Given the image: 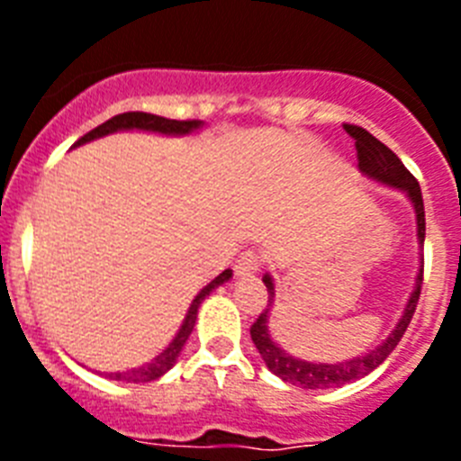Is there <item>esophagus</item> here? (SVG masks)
I'll list each match as a JSON object with an SVG mask.
<instances>
[{
  "label": "esophagus",
  "mask_w": 461,
  "mask_h": 461,
  "mask_svg": "<svg viewBox=\"0 0 461 461\" xmlns=\"http://www.w3.org/2000/svg\"><path fill=\"white\" fill-rule=\"evenodd\" d=\"M258 270H260V258L256 251H244V254L238 258V263H235V275H238L240 279H247V276L256 275Z\"/></svg>",
  "instance_id": "34e87169"
}]
</instances>
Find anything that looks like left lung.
I'll return each mask as SVG.
<instances>
[{"label": "left lung", "instance_id": "1", "mask_svg": "<svg viewBox=\"0 0 461 461\" xmlns=\"http://www.w3.org/2000/svg\"><path fill=\"white\" fill-rule=\"evenodd\" d=\"M346 133L356 140L357 148V158H360V173L367 177V180L378 182L383 186H390V189H397L406 195L411 201L415 214V226H418V244H420V267H418V275H415V286L413 293L409 295V303H406L404 312H402V319L397 321V325L393 328L385 339L378 346H374L372 351L362 353V356L351 357V360L344 362H309L303 357H295L291 353H286L272 339L270 335V312L272 304H275V279L270 275L263 276V284L267 288V309L260 313L256 323L251 325V339H254L256 348H258L260 357L266 362V367L270 369L275 376H279L281 381L297 385V388L304 390H325V388H341L346 383H353L357 378H365L367 374H372L378 365L385 362V357L394 351V346L399 344V339L404 337L406 328H409L411 319H413V312L418 307V300H420V286H422V244H425V203H422V191L420 185L415 182L413 175L404 168V164L399 161L397 154L390 148H385L378 138H374L372 133L360 129V126L346 124Z\"/></svg>", "mask_w": 461, "mask_h": 461}]
</instances>
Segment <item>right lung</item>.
I'll return each instance as SVG.
<instances>
[{
    "instance_id": "obj_1",
    "label": "right lung",
    "mask_w": 461,
    "mask_h": 461,
    "mask_svg": "<svg viewBox=\"0 0 461 461\" xmlns=\"http://www.w3.org/2000/svg\"><path fill=\"white\" fill-rule=\"evenodd\" d=\"M198 129H203L201 120L180 122V120H168V117L149 115V113H122V115L110 117L108 122H104V124H99L89 133H85V136L80 138L73 148H80V145H85V142H92L96 140V138L110 136V133H117V131H148V133H161V136H189V133H195ZM230 276H233V270H223L221 275L214 276V279H212L210 284H207V286L194 297V303H191L189 312H186L185 321H182L180 330H177V335L173 337V341H170V344L166 346L164 351L158 353L157 357L145 362L142 367L126 369V372L105 374V378H110V381H122V383H149L164 376L168 369H173V365L177 362V357H180L182 348H185L186 339H189V335L194 332L198 307H201L203 300H205L214 288H219L221 284H228Z\"/></svg>"
}]
</instances>
